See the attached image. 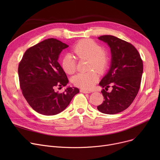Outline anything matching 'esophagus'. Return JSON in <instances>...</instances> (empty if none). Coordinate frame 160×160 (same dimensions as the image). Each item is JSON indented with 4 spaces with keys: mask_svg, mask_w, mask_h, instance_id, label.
Returning <instances> with one entry per match:
<instances>
[{
    "mask_svg": "<svg viewBox=\"0 0 160 160\" xmlns=\"http://www.w3.org/2000/svg\"><path fill=\"white\" fill-rule=\"evenodd\" d=\"M80 92L81 93H89L90 91H88V90H85V89H80Z\"/></svg>",
    "mask_w": 160,
    "mask_h": 160,
    "instance_id": "1",
    "label": "esophagus"
}]
</instances>
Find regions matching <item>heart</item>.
I'll return each instance as SVG.
<instances>
[{
	"instance_id": "1",
	"label": "heart",
	"mask_w": 160,
	"mask_h": 160,
	"mask_svg": "<svg viewBox=\"0 0 160 160\" xmlns=\"http://www.w3.org/2000/svg\"><path fill=\"white\" fill-rule=\"evenodd\" d=\"M72 52L79 60H88L87 72H80L72 78L71 81L76 86L90 89L93 88L98 80V72H104L109 63V56L106 50L100 48V46L92 39H82L76 44ZM62 66L63 71L69 74L75 72L77 69V62L75 58L71 54H65L62 60Z\"/></svg>"
}]
</instances>
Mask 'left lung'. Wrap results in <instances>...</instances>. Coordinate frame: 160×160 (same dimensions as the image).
<instances>
[{
  "label": "left lung",
  "instance_id": "1",
  "mask_svg": "<svg viewBox=\"0 0 160 160\" xmlns=\"http://www.w3.org/2000/svg\"><path fill=\"white\" fill-rule=\"evenodd\" d=\"M98 39L108 43L112 53L110 69L99 83L105 89L112 85L109 93L104 89V100L97 106L106 114H116L128 108L135 99L140 88L143 65L138 50L128 42L105 35Z\"/></svg>",
  "mask_w": 160,
  "mask_h": 160
}]
</instances>
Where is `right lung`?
I'll use <instances>...</instances> for the list:
<instances>
[{"mask_svg":"<svg viewBox=\"0 0 160 160\" xmlns=\"http://www.w3.org/2000/svg\"><path fill=\"white\" fill-rule=\"evenodd\" d=\"M68 47L56 39H45L27 49L19 63L22 93L33 110L40 114L54 115L62 112L80 92L71 87L63 93L54 91L56 87L65 86L69 82L58 62L63 49Z\"/></svg>","mask_w":160,"mask_h":160,"instance_id":"add662e5","label":"right lung"}]
</instances>
